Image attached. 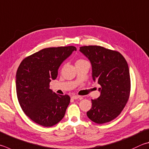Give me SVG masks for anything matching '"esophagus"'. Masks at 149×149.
I'll use <instances>...</instances> for the list:
<instances>
[{
  "label": "esophagus",
  "instance_id": "esophagus-1",
  "mask_svg": "<svg viewBox=\"0 0 149 149\" xmlns=\"http://www.w3.org/2000/svg\"><path fill=\"white\" fill-rule=\"evenodd\" d=\"M79 96H77V95H73L71 98H72V99H73V100H76V99H78V98H79Z\"/></svg>",
  "mask_w": 149,
  "mask_h": 149
}]
</instances>
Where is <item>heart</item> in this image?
I'll list each match as a JSON object with an SVG mask.
<instances>
[{
	"label": "heart",
	"instance_id": "b5f03b06",
	"mask_svg": "<svg viewBox=\"0 0 149 149\" xmlns=\"http://www.w3.org/2000/svg\"><path fill=\"white\" fill-rule=\"evenodd\" d=\"M85 61H86L83 60V59H79V60H77V61H76V63H83V62H85ZM76 63H75V64H76Z\"/></svg>",
	"mask_w": 149,
	"mask_h": 149
}]
</instances>
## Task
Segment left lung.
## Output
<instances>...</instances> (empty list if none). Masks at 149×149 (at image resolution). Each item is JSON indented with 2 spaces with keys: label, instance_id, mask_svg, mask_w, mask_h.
<instances>
[{
  "label": "left lung",
  "instance_id": "1",
  "mask_svg": "<svg viewBox=\"0 0 149 149\" xmlns=\"http://www.w3.org/2000/svg\"><path fill=\"white\" fill-rule=\"evenodd\" d=\"M90 61L94 81L100 85V96L92 100V107L86 115L97 124H104L120 115L130 93V76L125 58L116 51L98 45L80 47Z\"/></svg>",
  "mask_w": 149,
  "mask_h": 149
}]
</instances>
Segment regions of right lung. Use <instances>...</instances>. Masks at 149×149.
I'll use <instances>...</instances> for the list:
<instances>
[{
	"label": "right lung",
	"mask_w": 149,
	"mask_h": 149,
	"mask_svg": "<svg viewBox=\"0 0 149 149\" xmlns=\"http://www.w3.org/2000/svg\"><path fill=\"white\" fill-rule=\"evenodd\" d=\"M77 49L74 46L45 48L24 58L16 73V93L26 116L34 123L51 127L59 123L70 102L68 95L49 88L61 64Z\"/></svg>",
	"instance_id": "1"
}]
</instances>
